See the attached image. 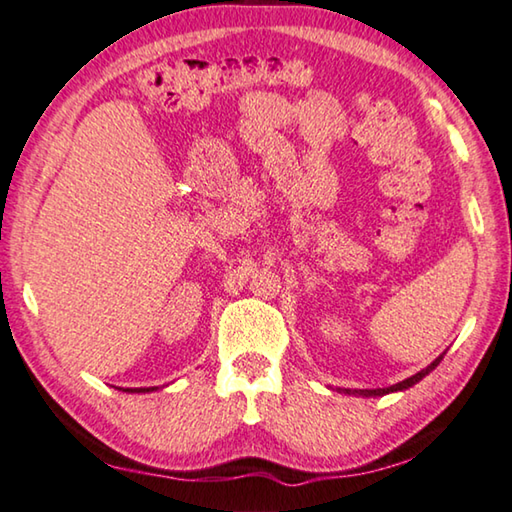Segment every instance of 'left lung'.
I'll return each instance as SVG.
<instances>
[{"instance_id": "obj_1", "label": "left lung", "mask_w": 512, "mask_h": 512, "mask_svg": "<svg viewBox=\"0 0 512 512\" xmlns=\"http://www.w3.org/2000/svg\"><path fill=\"white\" fill-rule=\"evenodd\" d=\"M442 358H444V353L440 355V358H435L431 364H428L426 369H421L419 373H415V376L405 378V380H401V383H396V385H392V387H383V389H339V387H337V392L355 394V396H385V394H392V392H403V389L417 385L421 378H426L428 373H431V371L437 367V364H440Z\"/></svg>"}]
</instances>
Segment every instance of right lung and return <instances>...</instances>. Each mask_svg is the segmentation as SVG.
I'll use <instances>...</instances> for the list:
<instances>
[{"mask_svg":"<svg viewBox=\"0 0 512 512\" xmlns=\"http://www.w3.org/2000/svg\"><path fill=\"white\" fill-rule=\"evenodd\" d=\"M157 387H127L123 389V392H129V394H145V392H154Z\"/></svg>","mask_w":512,"mask_h":512,"instance_id":"right-lung-1","label":"right lung"}]
</instances>
